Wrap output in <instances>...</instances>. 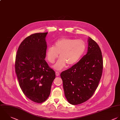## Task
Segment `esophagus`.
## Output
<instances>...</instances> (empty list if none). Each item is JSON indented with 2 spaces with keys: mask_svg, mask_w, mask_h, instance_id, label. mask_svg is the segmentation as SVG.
Instances as JSON below:
<instances>
[{
  "mask_svg": "<svg viewBox=\"0 0 120 120\" xmlns=\"http://www.w3.org/2000/svg\"><path fill=\"white\" fill-rule=\"evenodd\" d=\"M55 74H56V75L58 76H59V75H60V72H58V71H56V72H55Z\"/></svg>",
  "mask_w": 120,
  "mask_h": 120,
  "instance_id": "1",
  "label": "esophagus"
}]
</instances>
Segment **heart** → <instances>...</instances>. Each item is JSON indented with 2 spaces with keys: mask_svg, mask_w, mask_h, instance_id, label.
<instances>
[{
  "mask_svg": "<svg viewBox=\"0 0 120 120\" xmlns=\"http://www.w3.org/2000/svg\"><path fill=\"white\" fill-rule=\"evenodd\" d=\"M85 44L81 39L62 38L57 40L54 46H48L45 51V58L51 63H54L60 53V59L53 68L57 70L64 68L66 64L70 66L75 63L83 54Z\"/></svg>",
  "mask_w": 120,
  "mask_h": 120,
  "instance_id": "b5f03b06",
  "label": "heart"
}]
</instances>
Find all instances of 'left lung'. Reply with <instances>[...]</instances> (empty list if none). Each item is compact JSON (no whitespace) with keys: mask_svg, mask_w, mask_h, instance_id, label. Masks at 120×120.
<instances>
[{"mask_svg":"<svg viewBox=\"0 0 120 120\" xmlns=\"http://www.w3.org/2000/svg\"><path fill=\"white\" fill-rule=\"evenodd\" d=\"M88 41L87 54L60 74L65 97L73 105L82 103L92 97L102 74L103 61L100 48L91 38Z\"/></svg>","mask_w":120,"mask_h":120,"instance_id":"1","label":"left lung"}]
</instances>
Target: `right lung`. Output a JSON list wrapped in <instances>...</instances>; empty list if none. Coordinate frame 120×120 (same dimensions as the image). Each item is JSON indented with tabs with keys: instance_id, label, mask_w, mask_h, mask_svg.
Segmentation results:
<instances>
[{
	"instance_id": "1",
	"label": "right lung",
	"mask_w": 120,
	"mask_h": 120,
	"mask_svg": "<svg viewBox=\"0 0 120 120\" xmlns=\"http://www.w3.org/2000/svg\"><path fill=\"white\" fill-rule=\"evenodd\" d=\"M47 33H35L25 38L15 58V72L20 88L28 98L38 103L49 97L56 76L45 60Z\"/></svg>"
}]
</instances>
